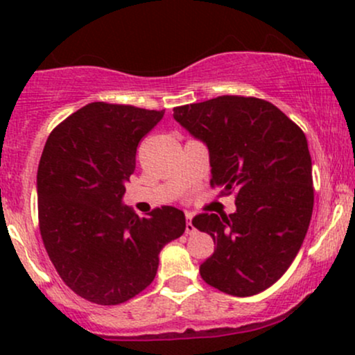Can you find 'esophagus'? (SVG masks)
Returning a JSON list of instances; mask_svg holds the SVG:
<instances>
[{"instance_id": "esophagus-1", "label": "esophagus", "mask_w": 355, "mask_h": 355, "mask_svg": "<svg viewBox=\"0 0 355 355\" xmlns=\"http://www.w3.org/2000/svg\"><path fill=\"white\" fill-rule=\"evenodd\" d=\"M185 234H187V235H191V234H195V227H193V223H191V215H190V214H187V225H185Z\"/></svg>"}]
</instances>
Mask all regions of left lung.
<instances>
[{
  "label": "left lung",
  "instance_id": "8db88e82",
  "mask_svg": "<svg viewBox=\"0 0 355 355\" xmlns=\"http://www.w3.org/2000/svg\"><path fill=\"white\" fill-rule=\"evenodd\" d=\"M173 118L209 146L210 185L235 191V214L191 220L217 245L200 266L202 279L235 297L266 291L294 262L311 223L307 138L275 105L254 96L183 105Z\"/></svg>",
  "mask_w": 355,
  "mask_h": 355
}]
</instances>
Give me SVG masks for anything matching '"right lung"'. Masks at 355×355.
Wrapping results in <instances>:
<instances>
[{
    "label": "right lung",
    "mask_w": 355,
    "mask_h": 355,
    "mask_svg": "<svg viewBox=\"0 0 355 355\" xmlns=\"http://www.w3.org/2000/svg\"><path fill=\"white\" fill-rule=\"evenodd\" d=\"M164 113L95 101L61 121L44 145L36 175L44 248L63 282L93 304H123L145 291L162 248L185 232L175 207L140 218L121 203L137 146Z\"/></svg>",
    "instance_id": "obj_1"
}]
</instances>
